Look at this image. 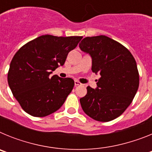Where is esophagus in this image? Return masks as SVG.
Masks as SVG:
<instances>
[{"label":"esophagus","instance_id":"34e87169","mask_svg":"<svg viewBox=\"0 0 152 152\" xmlns=\"http://www.w3.org/2000/svg\"><path fill=\"white\" fill-rule=\"evenodd\" d=\"M75 87H76V86H80V85H82V84H81V83L80 82H79L78 80H75Z\"/></svg>","mask_w":152,"mask_h":152}]
</instances>
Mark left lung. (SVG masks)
I'll return each instance as SVG.
<instances>
[{
  "label": "left lung",
  "instance_id": "obj_1",
  "mask_svg": "<svg viewBox=\"0 0 152 152\" xmlns=\"http://www.w3.org/2000/svg\"><path fill=\"white\" fill-rule=\"evenodd\" d=\"M79 47L91 56L92 72L100 75L97 87L88 86L87 94L80 99L81 107L96 121H111L126 110L138 91L136 61L126 47L103 35L86 37Z\"/></svg>",
  "mask_w": 152,
  "mask_h": 152
}]
</instances>
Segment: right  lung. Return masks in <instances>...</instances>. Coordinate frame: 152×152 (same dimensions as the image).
Segmentation results:
<instances>
[{
	"label": "right lung",
	"instance_id": "obj_1",
	"mask_svg": "<svg viewBox=\"0 0 152 152\" xmlns=\"http://www.w3.org/2000/svg\"><path fill=\"white\" fill-rule=\"evenodd\" d=\"M82 36L44 35L29 42L17 52L10 64L8 84L25 112L43 117L57 111L72 92L75 81L50 75L62 66L68 52Z\"/></svg>",
	"mask_w": 152,
	"mask_h": 152
}]
</instances>
